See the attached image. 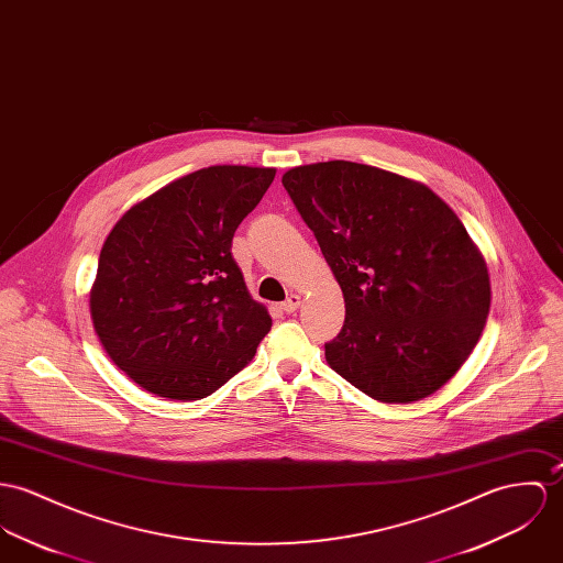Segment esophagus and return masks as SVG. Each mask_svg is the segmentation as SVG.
<instances>
[{"instance_id": "obj_1", "label": "esophagus", "mask_w": 563, "mask_h": 563, "mask_svg": "<svg viewBox=\"0 0 563 563\" xmlns=\"http://www.w3.org/2000/svg\"><path fill=\"white\" fill-rule=\"evenodd\" d=\"M299 307H301V297H299V295H290V297L282 303V309H284L286 313H295Z\"/></svg>"}]
</instances>
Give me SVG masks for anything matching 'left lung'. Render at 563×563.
<instances>
[{
  "label": "left lung",
  "instance_id": "obj_1",
  "mask_svg": "<svg viewBox=\"0 0 563 563\" xmlns=\"http://www.w3.org/2000/svg\"><path fill=\"white\" fill-rule=\"evenodd\" d=\"M282 183L344 292L327 363L380 402L441 389L490 309L486 262L456 212L426 185L353 161L292 167Z\"/></svg>",
  "mask_w": 563,
  "mask_h": 563
}]
</instances>
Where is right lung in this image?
Instances as JSON below:
<instances>
[{"label":"right lung","instance_id":"obj_1","mask_svg":"<svg viewBox=\"0 0 563 563\" xmlns=\"http://www.w3.org/2000/svg\"><path fill=\"white\" fill-rule=\"evenodd\" d=\"M273 178V167H205L109 232L90 313L109 358L146 391L206 398L256 355L273 322L247 292L232 239Z\"/></svg>","mask_w":563,"mask_h":563}]
</instances>
